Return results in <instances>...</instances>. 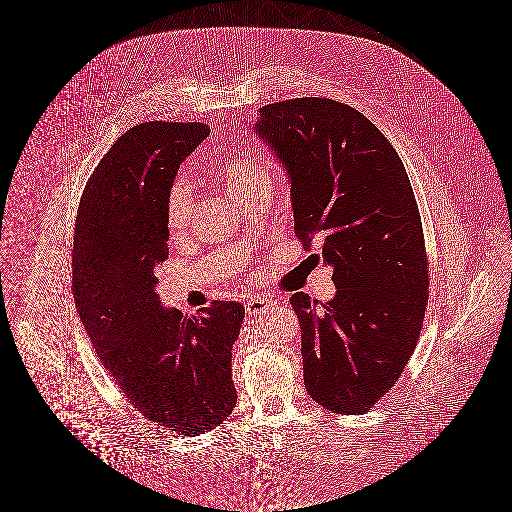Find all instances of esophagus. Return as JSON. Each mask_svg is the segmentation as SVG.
<instances>
[{
	"label": "esophagus",
	"mask_w": 512,
	"mask_h": 512,
	"mask_svg": "<svg viewBox=\"0 0 512 512\" xmlns=\"http://www.w3.org/2000/svg\"><path fill=\"white\" fill-rule=\"evenodd\" d=\"M274 304H276V302H274V298H270V296H251L248 302H246V310H248L249 315H259V313H263V311L272 310Z\"/></svg>",
	"instance_id": "34e87169"
}]
</instances>
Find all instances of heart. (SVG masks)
I'll return each instance as SVG.
<instances>
[{
	"instance_id": "obj_1",
	"label": "heart",
	"mask_w": 512,
	"mask_h": 512,
	"mask_svg": "<svg viewBox=\"0 0 512 512\" xmlns=\"http://www.w3.org/2000/svg\"><path fill=\"white\" fill-rule=\"evenodd\" d=\"M219 178L227 187L229 195L238 202L248 195L251 189L266 182L261 167L251 161H236L219 169ZM193 216V191L184 182L172 184L165 199V221L172 233H182Z\"/></svg>"
}]
</instances>
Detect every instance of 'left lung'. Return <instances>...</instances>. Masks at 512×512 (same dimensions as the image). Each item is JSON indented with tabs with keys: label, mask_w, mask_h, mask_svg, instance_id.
I'll return each mask as SVG.
<instances>
[{
	"label": "left lung",
	"mask_w": 512,
	"mask_h": 512,
	"mask_svg": "<svg viewBox=\"0 0 512 512\" xmlns=\"http://www.w3.org/2000/svg\"><path fill=\"white\" fill-rule=\"evenodd\" d=\"M253 133L287 172L295 233L315 236L336 295L295 293L304 385L334 413H364L411 357L428 300L419 208L402 159L358 110L323 97L257 110Z\"/></svg>",
	"instance_id": "1"
}]
</instances>
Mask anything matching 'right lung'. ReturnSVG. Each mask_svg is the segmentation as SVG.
Instances as JSON below:
<instances>
[{
    "instance_id": "obj_1",
    "label": "right lung",
    "mask_w": 512,
    "mask_h": 512,
    "mask_svg": "<svg viewBox=\"0 0 512 512\" xmlns=\"http://www.w3.org/2000/svg\"><path fill=\"white\" fill-rule=\"evenodd\" d=\"M206 124L148 122L114 142L82 193L73 293L82 325L118 387L152 422L178 434L214 430L236 405L238 302L187 317L161 304L157 264L169 257L165 199Z\"/></svg>"
}]
</instances>
